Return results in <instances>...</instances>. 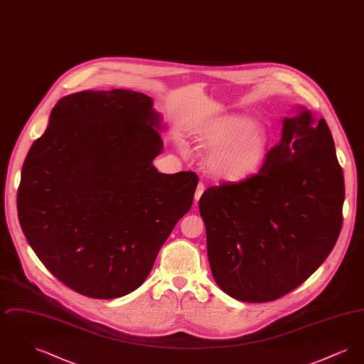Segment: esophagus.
Returning <instances> with one entry per match:
<instances>
[{"mask_svg": "<svg viewBox=\"0 0 364 364\" xmlns=\"http://www.w3.org/2000/svg\"><path fill=\"white\" fill-rule=\"evenodd\" d=\"M203 191H205V184H203V183H199L198 187H196V192H195V202H198V200L200 199Z\"/></svg>", "mask_w": 364, "mask_h": 364, "instance_id": "34e87169", "label": "esophagus"}]
</instances>
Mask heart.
Wrapping results in <instances>:
<instances>
[{
	"instance_id": "heart-1",
	"label": "heart",
	"mask_w": 364,
	"mask_h": 364,
	"mask_svg": "<svg viewBox=\"0 0 364 364\" xmlns=\"http://www.w3.org/2000/svg\"><path fill=\"white\" fill-rule=\"evenodd\" d=\"M199 141L210 149L205 166L225 181H242L257 173L269 150L266 129L242 114L217 117L200 132Z\"/></svg>"
}]
</instances>
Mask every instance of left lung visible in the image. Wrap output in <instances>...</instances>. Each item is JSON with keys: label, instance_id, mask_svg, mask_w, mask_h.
<instances>
[{"label": "left lung", "instance_id": "left-lung-1", "mask_svg": "<svg viewBox=\"0 0 364 364\" xmlns=\"http://www.w3.org/2000/svg\"><path fill=\"white\" fill-rule=\"evenodd\" d=\"M282 122L259 173L199 200L217 285L240 301L292 292L329 257L343 225L344 174L325 119L304 106Z\"/></svg>", "mask_w": 364, "mask_h": 364}]
</instances>
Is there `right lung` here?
I'll list each match as a JSON object with an SVG mask.
<instances>
[{"instance_id":"add662e5","label":"right lung","mask_w":364,"mask_h":364,"mask_svg":"<svg viewBox=\"0 0 364 364\" xmlns=\"http://www.w3.org/2000/svg\"><path fill=\"white\" fill-rule=\"evenodd\" d=\"M153 98L87 90L61 98L21 169L18 220L36 257L77 294L114 299L150 274L192 206L198 176L159 173Z\"/></svg>"}]
</instances>
